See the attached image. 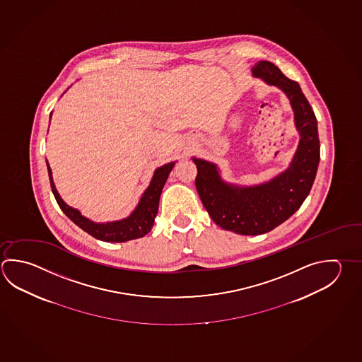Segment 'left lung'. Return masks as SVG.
<instances>
[{
  "mask_svg": "<svg viewBox=\"0 0 362 362\" xmlns=\"http://www.w3.org/2000/svg\"><path fill=\"white\" fill-rule=\"evenodd\" d=\"M252 73L278 86L291 100L300 134L291 166L267 185L239 188L221 182L215 165L193 158L197 166L196 188L209 215L216 226L242 235L270 232L291 218L311 191L320 160L316 116L300 84L286 78L270 62L255 64Z\"/></svg>",
  "mask_w": 362,
  "mask_h": 362,
  "instance_id": "obj_1",
  "label": "left lung"
}]
</instances>
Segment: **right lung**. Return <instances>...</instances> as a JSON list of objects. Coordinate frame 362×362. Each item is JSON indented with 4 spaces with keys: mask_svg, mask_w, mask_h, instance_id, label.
I'll return each mask as SVG.
<instances>
[{
    "mask_svg": "<svg viewBox=\"0 0 362 362\" xmlns=\"http://www.w3.org/2000/svg\"><path fill=\"white\" fill-rule=\"evenodd\" d=\"M173 166H174V163H170V164L158 168L155 171V175L151 180L150 187L144 192V196L139 201V205L129 218L115 221V223H107V224H95L93 221L82 216L81 212L76 209L66 205L55 189L54 180L51 177V169L48 165L47 169L49 183H51V188H52V193L55 196L56 201L64 214L74 224L79 226L84 232L88 233L89 235L103 240V242H127L130 239L144 237L146 234L151 232V228L153 226L155 216L158 210L160 194H161L163 187L169 177V173L173 169Z\"/></svg>",
    "mask_w": 362,
    "mask_h": 362,
    "instance_id": "add662e5",
    "label": "right lung"
}]
</instances>
